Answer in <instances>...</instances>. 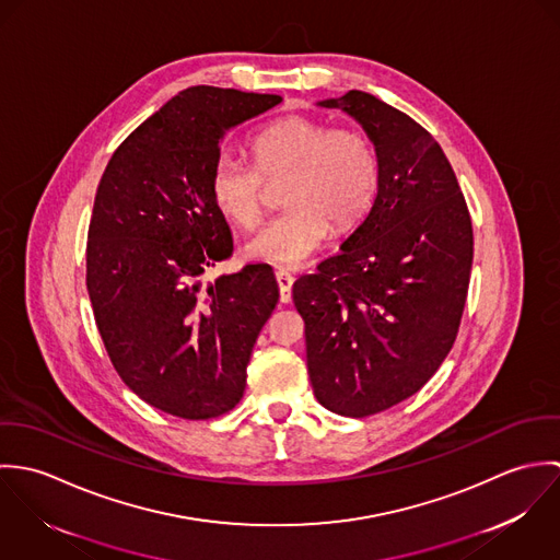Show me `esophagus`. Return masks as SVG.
Here are the masks:
<instances>
[{"label": "esophagus", "mask_w": 560, "mask_h": 560, "mask_svg": "<svg viewBox=\"0 0 560 560\" xmlns=\"http://www.w3.org/2000/svg\"><path fill=\"white\" fill-rule=\"evenodd\" d=\"M276 282H278V289H280V302L282 304H289L291 302V289H293V276L284 269L276 271Z\"/></svg>", "instance_id": "34e87169"}]
</instances>
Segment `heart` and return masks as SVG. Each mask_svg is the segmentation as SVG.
I'll use <instances>...</instances> for the list:
<instances>
[{"mask_svg": "<svg viewBox=\"0 0 560 560\" xmlns=\"http://www.w3.org/2000/svg\"><path fill=\"white\" fill-rule=\"evenodd\" d=\"M252 161L222 155L213 163L209 194L218 211L243 231L262 213L265 183H282L287 207L247 243V256L273 265H298L329 233L355 229L380 189L373 140L355 127H334L308 116H287L262 127Z\"/></svg>", "mask_w": 560, "mask_h": 560, "instance_id": "1", "label": "heart"}]
</instances>
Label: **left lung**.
<instances>
[{"mask_svg": "<svg viewBox=\"0 0 560 560\" xmlns=\"http://www.w3.org/2000/svg\"><path fill=\"white\" fill-rule=\"evenodd\" d=\"M320 105L364 127L380 189L340 252L295 280L293 304L315 397L334 413L366 418L416 395L453 349L472 220L444 151L413 118L360 90Z\"/></svg>", "mask_w": 560, "mask_h": 560, "instance_id": "1", "label": "left lung"}]
</instances>
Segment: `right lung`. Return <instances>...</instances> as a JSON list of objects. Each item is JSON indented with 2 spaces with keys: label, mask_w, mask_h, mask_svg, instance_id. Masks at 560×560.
<instances>
[{
  "label": "right lung",
  "mask_w": 560,
  "mask_h": 560,
  "mask_svg": "<svg viewBox=\"0 0 560 560\" xmlns=\"http://www.w3.org/2000/svg\"><path fill=\"white\" fill-rule=\"evenodd\" d=\"M282 98L191 85L144 120L107 163L90 218L85 284L120 380L185 420L231 411L247 362L278 304L269 265H245L202 287L233 254L209 176L220 140Z\"/></svg>",
  "instance_id": "1"
}]
</instances>
